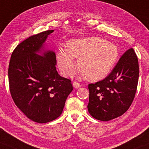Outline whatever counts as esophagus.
Segmentation results:
<instances>
[{"instance_id":"esophagus-1","label":"esophagus","mask_w":149,"mask_h":149,"mask_svg":"<svg viewBox=\"0 0 149 149\" xmlns=\"http://www.w3.org/2000/svg\"><path fill=\"white\" fill-rule=\"evenodd\" d=\"M73 86L74 88H79L81 86V84L80 83H78V82H73Z\"/></svg>"}]
</instances>
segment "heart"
Returning a JSON list of instances; mask_svg holds the SVG:
<instances>
[{
	"label": "heart",
	"instance_id": "b5f03b06",
	"mask_svg": "<svg viewBox=\"0 0 149 149\" xmlns=\"http://www.w3.org/2000/svg\"><path fill=\"white\" fill-rule=\"evenodd\" d=\"M116 45L100 37L74 39L67 42V49L57 54L59 68L65 76H70L75 68L73 58L78 60V69L82 76L89 81L104 78L111 70L118 58Z\"/></svg>",
	"mask_w": 149,
	"mask_h": 149
}]
</instances>
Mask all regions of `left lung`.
I'll return each instance as SVG.
<instances>
[{
    "label": "left lung",
    "instance_id": "8db88e82",
    "mask_svg": "<svg viewBox=\"0 0 149 149\" xmlns=\"http://www.w3.org/2000/svg\"><path fill=\"white\" fill-rule=\"evenodd\" d=\"M138 78V59L131 48L120 57L108 76L88 84L87 108L91 116L101 121H109L123 115L132 104Z\"/></svg>",
    "mask_w": 149,
    "mask_h": 149
}]
</instances>
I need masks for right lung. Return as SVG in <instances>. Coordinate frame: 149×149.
Listing matches in <instances>:
<instances>
[{"label":"right lung","instance_id":"1","mask_svg":"<svg viewBox=\"0 0 149 149\" xmlns=\"http://www.w3.org/2000/svg\"><path fill=\"white\" fill-rule=\"evenodd\" d=\"M47 30L31 36L17 45L9 61V90L15 104L30 120L38 123L53 121L61 116L72 91L69 79L56 71L52 51L38 55L48 35Z\"/></svg>","mask_w":149,"mask_h":149}]
</instances>
